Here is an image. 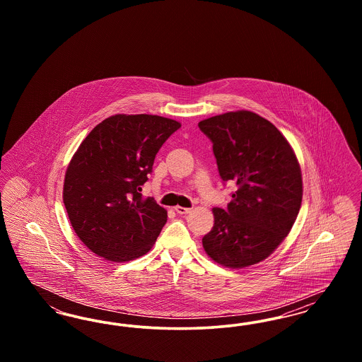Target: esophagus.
I'll return each mask as SVG.
<instances>
[{"mask_svg": "<svg viewBox=\"0 0 362 362\" xmlns=\"http://www.w3.org/2000/svg\"><path fill=\"white\" fill-rule=\"evenodd\" d=\"M175 211L177 214H189L191 209H189V207L175 206Z\"/></svg>", "mask_w": 362, "mask_h": 362, "instance_id": "34e87169", "label": "esophagus"}]
</instances>
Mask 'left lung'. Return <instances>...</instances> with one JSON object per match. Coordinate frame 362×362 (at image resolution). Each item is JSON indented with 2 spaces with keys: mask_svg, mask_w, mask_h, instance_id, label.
Returning <instances> with one entry per match:
<instances>
[{
  "mask_svg": "<svg viewBox=\"0 0 362 362\" xmlns=\"http://www.w3.org/2000/svg\"><path fill=\"white\" fill-rule=\"evenodd\" d=\"M213 142L224 182L236 183L226 209L214 207V225L202 244L230 269L270 257L291 232L303 199V179L291 144L272 122L232 111L198 123Z\"/></svg>",
  "mask_w": 362,
  "mask_h": 362,
  "instance_id": "left-lung-1",
  "label": "left lung"
}]
</instances>
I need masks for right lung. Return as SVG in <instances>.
<instances>
[{"mask_svg": "<svg viewBox=\"0 0 362 362\" xmlns=\"http://www.w3.org/2000/svg\"><path fill=\"white\" fill-rule=\"evenodd\" d=\"M180 127L158 115H112L86 136L70 160L64 204L78 239L110 262L145 255L167 223V210L141 186L158 149Z\"/></svg>", "mask_w": 362, "mask_h": 362, "instance_id": "1", "label": "right lung"}]
</instances>
